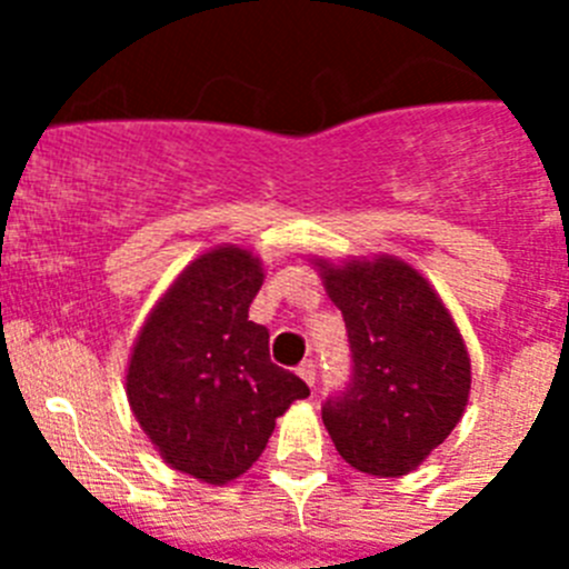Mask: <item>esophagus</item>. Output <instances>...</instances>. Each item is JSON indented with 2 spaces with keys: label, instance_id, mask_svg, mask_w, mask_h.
I'll return each instance as SVG.
<instances>
[{
  "label": "esophagus",
  "instance_id": "34e87169",
  "mask_svg": "<svg viewBox=\"0 0 569 569\" xmlns=\"http://www.w3.org/2000/svg\"><path fill=\"white\" fill-rule=\"evenodd\" d=\"M296 373L301 376V381H305V385H310V387L316 385V365H313V361H301Z\"/></svg>",
  "mask_w": 569,
  "mask_h": 569
}]
</instances>
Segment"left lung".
Masks as SVG:
<instances>
[{
    "label": "left lung",
    "instance_id": "8db88e82",
    "mask_svg": "<svg viewBox=\"0 0 569 569\" xmlns=\"http://www.w3.org/2000/svg\"><path fill=\"white\" fill-rule=\"evenodd\" d=\"M341 310L353 379L321 407L341 459L376 479L413 472L470 399V353L436 288L399 256L310 259Z\"/></svg>",
    "mask_w": 569,
    "mask_h": 569
}]
</instances>
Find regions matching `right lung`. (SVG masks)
<instances>
[{"instance_id": "1", "label": "right lung", "mask_w": 569, "mask_h": 569, "mask_svg": "<svg viewBox=\"0 0 569 569\" xmlns=\"http://www.w3.org/2000/svg\"><path fill=\"white\" fill-rule=\"evenodd\" d=\"M264 281L259 256L216 244L156 301L130 347L124 393L164 465L222 487L248 472L308 385L270 361V333L248 319Z\"/></svg>"}]
</instances>
